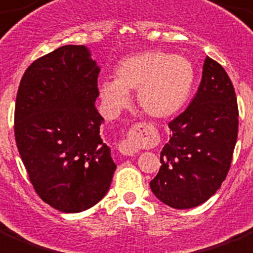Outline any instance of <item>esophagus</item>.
<instances>
[{
  "label": "esophagus",
  "instance_id": "obj_1",
  "mask_svg": "<svg viewBox=\"0 0 253 253\" xmlns=\"http://www.w3.org/2000/svg\"><path fill=\"white\" fill-rule=\"evenodd\" d=\"M141 126L133 127L128 132V137L120 144V152L125 156H135L139 153V141H140Z\"/></svg>",
  "mask_w": 253,
  "mask_h": 253
}]
</instances>
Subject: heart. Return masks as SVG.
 Returning a JSON list of instances; mask_svg holds the SVG:
<instances>
[{"label": "heart", "instance_id": "1", "mask_svg": "<svg viewBox=\"0 0 253 253\" xmlns=\"http://www.w3.org/2000/svg\"><path fill=\"white\" fill-rule=\"evenodd\" d=\"M192 63L183 55L147 50L123 58L116 67V79L98 84L108 109L117 112L130 102L136 91L137 104L147 116L164 120L179 112L194 85Z\"/></svg>", "mask_w": 253, "mask_h": 253}]
</instances>
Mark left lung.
<instances>
[{"mask_svg": "<svg viewBox=\"0 0 253 253\" xmlns=\"http://www.w3.org/2000/svg\"><path fill=\"white\" fill-rule=\"evenodd\" d=\"M238 104L223 67L207 57L198 93L169 123L151 190L164 204L190 209L215 194L227 175L238 137Z\"/></svg>", "mask_w": 253, "mask_h": 253, "instance_id": "left-lung-1", "label": "left lung"}]
</instances>
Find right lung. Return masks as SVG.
Wrapping results in <instances>:
<instances>
[{"mask_svg": "<svg viewBox=\"0 0 253 253\" xmlns=\"http://www.w3.org/2000/svg\"><path fill=\"white\" fill-rule=\"evenodd\" d=\"M100 67L84 45H63L36 59L20 80L15 140L35 191L63 213L97 204L117 165L100 128Z\"/></svg>", "mask_w": 253, "mask_h": 253, "instance_id": "obj_1", "label": "right lung"}]
</instances>
